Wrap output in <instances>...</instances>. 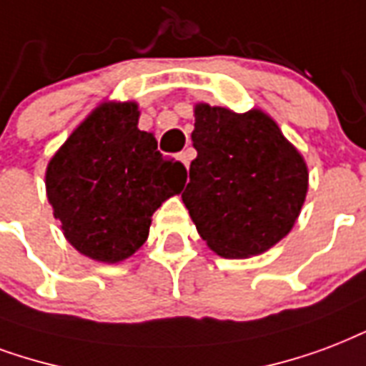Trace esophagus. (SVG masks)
<instances>
[{"label": "esophagus", "instance_id": "obj_1", "mask_svg": "<svg viewBox=\"0 0 366 366\" xmlns=\"http://www.w3.org/2000/svg\"><path fill=\"white\" fill-rule=\"evenodd\" d=\"M178 159H180V161H182L186 167H189V161H192V152H189V149H186V152L178 153Z\"/></svg>", "mask_w": 366, "mask_h": 366}]
</instances>
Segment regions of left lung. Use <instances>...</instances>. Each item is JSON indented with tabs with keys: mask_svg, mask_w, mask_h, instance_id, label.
<instances>
[{
	"mask_svg": "<svg viewBox=\"0 0 366 366\" xmlns=\"http://www.w3.org/2000/svg\"><path fill=\"white\" fill-rule=\"evenodd\" d=\"M197 157L182 192L195 228L222 257H251L292 230L305 202L307 167L261 111L195 105Z\"/></svg>",
	"mask_w": 366,
	"mask_h": 366,
	"instance_id": "left-lung-1",
	"label": "left lung"
}]
</instances>
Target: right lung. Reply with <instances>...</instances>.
<instances>
[{
	"label": "right lung",
	"instance_id": "1",
	"mask_svg": "<svg viewBox=\"0 0 366 366\" xmlns=\"http://www.w3.org/2000/svg\"><path fill=\"white\" fill-rule=\"evenodd\" d=\"M136 103H103L47 164L55 219L80 253L119 263L139 249L152 214L180 194L186 167L163 157L153 134L138 128Z\"/></svg>",
	"mask_w": 366,
	"mask_h": 366
}]
</instances>
